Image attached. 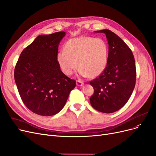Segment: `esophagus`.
I'll return each mask as SVG.
<instances>
[{
	"instance_id": "esophagus-1",
	"label": "esophagus",
	"mask_w": 156,
	"mask_h": 156,
	"mask_svg": "<svg viewBox=\"0 0 156 156\" xmlns=\"http://www.w3.org/2000/svg\"><path fill=\"white\" fill-rule=\"evenodd\" d=\"M76 85H78V86H83V85H84V83L82 81H79V80H77Z\"/></svg>"
}]
</instances>
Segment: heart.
Here are the masks:
<instances>
[{"mask_svg":"<svg viewBox=\"0 0 156 156\" xmlns=\"http://www.w3.org/2000/svg\"><path fill=\"white\" fill-rule=\"evenodd\" d=\"M109 58V47L104 39L82 36L69 40L64 50L56 56L62 72L71 76L79 68L81 76L95 78L106 67Z\"/></svg>","mask_w":156,"mask_h":156,"instance_id":"b5f03b06","label":"heart"}]
</instances>
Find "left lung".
Listing matches in <instances>:
<instances>
[{
    "label": "left lung",
    "mask_w": 156,
    "mask_h": 156,
    "mask_svg": "<svg viewBox=\"0 0 156 156\" xmlns=\"http://www.w3.org/2000/svg\"><path fill=\"white\" fill-rule=\"evenodd\" d=\"M94 32L106 36L109 58L104 72L90 82L94 88L90 102L97 111L111 113L122 108L133 93L136 81L135 59L131 49L117 34L108 29Z\"/></svg>",
    "instance_id": "1"
}]
</instances>
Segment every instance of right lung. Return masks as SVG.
I'll use <instances>...</instances> for the list:
<instances>
[{"label":"right lung","instance_id":"obj_1","mask_svg":"<svg viewBox=\"0 0 156 156\" xmlns=\"http://www.w3.org/2000/svg\"><path fill=\"white\" fill-rule=\"evenodd\" d=\"M65 32L40 35L21 52L14 78L25 105L34 113L52 116L66 104L76 81L67 77L57 62L58 47Z\"/></svg>","mask_w":156,"mask_h":156}]
</instances>
